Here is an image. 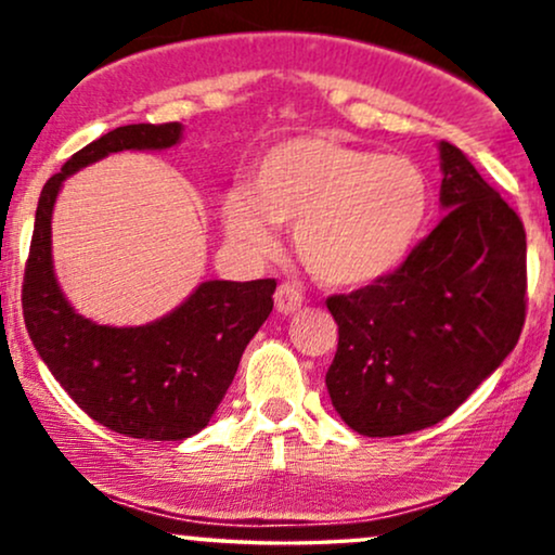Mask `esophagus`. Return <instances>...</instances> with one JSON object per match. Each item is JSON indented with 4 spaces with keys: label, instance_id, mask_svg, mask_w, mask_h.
I'll list each match as a JSON object with an SVG mask.
<instances>
[{
    "label": "esophagus",
    "instance_id": "1",
    "mask_svg": "<svg viewBox=\"0 0 555 555\" xmlns=\"http://www.w3.org/2000/svg\"><path fill=\"white\" fill-rule=\"evenodd\" d=\"M273 299H276L279 313H295L299 305H302V292H299L295 284L284 282V284H279L276 297H273Z\"/></svg>",
    "mask_w": 555,
    "mask_h": 555
}]
</instances>
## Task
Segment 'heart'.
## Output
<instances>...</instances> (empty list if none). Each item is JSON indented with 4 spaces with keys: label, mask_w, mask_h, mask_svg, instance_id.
Instances as JSON below:
<instances>
[{
    "label": "heart",
    "mask_w": 555,
    "mask_h": 555,
    "mask_svg": "<svg viewBox=\"0 0 555 555\" xmlns=\"http://www.w3.org/2000/svg\"><path fill=\"white\" fill-rule=\"evenodd\" d=\"M430 190L410 158L328 138H297L269 151L245 195L224 201L234 237L271 245V224L295 227L297 256L331 286H362L391 273L428 219Z\"/></svg>",
    "instance_id": "heart-1"
}]
</instances>
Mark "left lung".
<instances>
[{
	"label": "left lung",
	"instance_id": "left-lung-1",
	"mask_svg": "<svg viewBox=\"0 0 555 555\" xmlns=\"http://www.w3.org/2000/svg\"><path fill=\"white\" fill-rule=\"evenodd\" d=\"M451 208L399 269L326 308L339 326L328 397L360 436L441 423L517 347L527 315L525 224L456 145L441 143Z\"/></svg>",
	"mask_w": 555,
	"mask_h": 555
}]
</instances>
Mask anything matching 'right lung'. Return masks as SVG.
<instances>
[{
	"mask_svg": "<svg viewBox=\"0 0 555 555\" xmlns=\"http://www.w3.org/2000/svg\"><path fill=\"white\" fill-rule=\"evenodd\" d=\"M180 132V122L125 125L69 156L38 197L23 273L25 328L60 386L95 423L143 441H182L206 428L271 313L276 279L206 282L149 326H95L56 286L52 208L73 171L125 149H169Z\"/></svg>",
	"mask_w": 555,
	"mask_h": 555,
	"instance_id": "right-lung-1",
	"label": "right lung"
}]
</instances>
